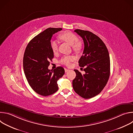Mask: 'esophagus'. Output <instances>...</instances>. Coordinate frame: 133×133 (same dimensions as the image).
<instances>
[{
  "mask_svg": "<svg viewBox=\"0 0 133 133\" xmlns=\"http://www.w3.org/2000/svg\"><path fill=\"white\" fill-rule=\"evenodd\" d=\"M68 71H69V69H68L65 68V72H68Z\"/></svg>",
  "mask_w": 133,
  "mask_h": 133,
  "instance_id": "esophagus-1",
  "label": "esophagus"
}]
</instances>
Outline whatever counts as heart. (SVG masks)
I'll use <instances>...</instances> for the list:
<instances>
[{
  "mask_svg": "<svg viewBox=\"0 0 133 133\" xmlns=\"http://www.w3.org/2000/svg\"><path fill=\"white\" fill-rule=\"evenodd\" d=\"M60 38L63 41L66 42L72 46V49L75 50H79L81 48V44L78 42V38L76 35L71 32H66L60 36ZM50 46L52 51L56 53L58 49V43L55 40H51L50 42ZM75 60L73 56H65L60 59L59 62L66 66H69L71 62Z\"/></svg>",
  "mask_w": 133,
  "mask_h": 133,
  "instance_id": "1",
  "label": "heart"
}]
</instances>
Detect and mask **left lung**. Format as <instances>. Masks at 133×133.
<instances>
[{
    "label": "left lung",
    "instance_id": "1",
    "mask_svg": "<svg viewBox=\"0 0 133 133\" xmlns=\"http://www.w3.org/2000/svg\"><path fill=\"white\" fill-rule=\"evenodd\" d=\"M84 41V49L78 61L84 67L82 75L74 69L76 76L72 81L74 90L82 97L91 98L99 94L105 87L110 75V58L108 49L99 37L81 29L74 30Z\"/></svg>",
    "mask_w": 133,
    "mask_h": 133
}]
</instances>
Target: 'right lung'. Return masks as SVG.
<instances>
[{
	"mask_svg": "<svg viewBox=\"0 0 133 133\" xmlns=\"http://www.w3.org/2000/svg\"><path fill=\"white\" fill-rule=\"evenodd\" d=\"M61 28H49L32 38L27 45L23 58V67L28 84L37 94L47 96L58 90L57 81L65 74L59 66L48 69L50 61L54 58L50 46L52 35Z\"/></svg>",
	"mask_w": 133,
	"mask_h": 133,
	"instance_id": "add662e5",
	"label": "right lung"
}]
</instances>
